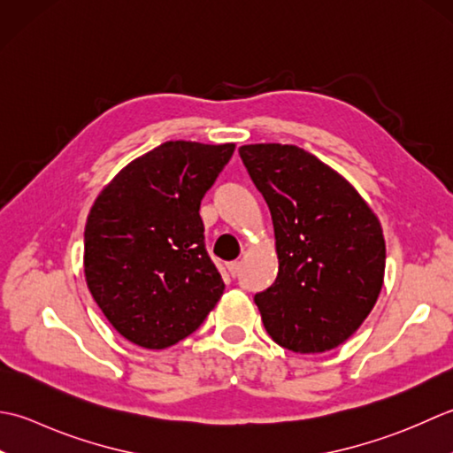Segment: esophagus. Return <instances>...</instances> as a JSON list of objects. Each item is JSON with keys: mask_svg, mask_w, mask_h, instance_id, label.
Here are the masks:
<instances>
[{"mask_svg": "<svg viewBox=\"0 0 453 453\" xmlns=\"http://www.w3.org/2000/svg\"><path fill=\"white\" fill-rule=\"evenodd\" d=\"M226 270H228V273L234 278V275H236L238 270H240V262H228V264H226Z\"/></svg>", "mask_w": 453, "mask_h": 453, "instance_id": "34e87169", "label": "esophagus"}]
</instances>
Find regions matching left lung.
I'll use <instances>...</instances> for the list:
<instances>
[{
    "label": "left lung",
    "instance_id": "8db88e82",
    "mask_svg": "<svg viewBox=\"0 0 453 453\" xmlns=\"http://www.w3.org/2000/svg\"><path fill=\"white\" fill-rule=\"evenodd\" d=\"M238 152L273 220L280 272L254 297L267 334L297 354L344 344L383 285L380 219L352 183L299 146L246 144Z\"/></svg>",
    "mask_w": 453,
    "mask_h": 453
}]
</instances>
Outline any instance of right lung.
I'll return each instance as SVG.
<instances>
[{"instance_id": "1", "label": "right lung", "mask_w": 453, "mask_h": 453, "mask_svg": "<svg viewBox=\"0 0 453 453\" xmlns=\"http://www.w3.org/2000/svg\"><path fill=\"white\" fill-rule=\"evenodd\" d=\"M233 152V142H164L125 165L91 207L86 281L128 342L149 349L178 344L223 295L199 207Z\"/></svg>"}]
</instances>
